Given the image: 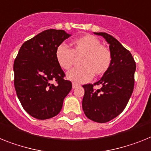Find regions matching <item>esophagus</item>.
<instances>
[{
  "label": "esophagus",
  "instance_id": "1",
  "mask_svg": "<svg viewBox=\"0 0 151 151\" xmlns=\"http://www.w3.org/2000/svg\"><path fill=\"white\" fill-rule=\"evenodd\" d=\"M78 87V84H76V83H73V85H72V87H73V89H75L77 87Z\"/></svg>",
  "mask_w": 151,
  "mask_h": 151
}]
</instances>
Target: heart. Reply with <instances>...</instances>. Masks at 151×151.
<instances>
[{"label":"heart","mask_w":151,"mask_h":151,"mask_svg":"<svg viewBox=\"0 0 151 151\" xmlns=\"http://www.w3.org/2000/svg\"><path fill=\"white\" fill-rule=\"evenodd\" d=\"M71 46L70 50L66 44H60L55 51V58L62 69L69 70L73 64L75 57L82 56L80 60L81 67L70 70L66 75L67 79L73 83L89 82L93 74L103 75L111 67V50L101 45V41L93 35H87L75 39Z\"/></svg>","instance_id":"heart-1"}]
</instances>
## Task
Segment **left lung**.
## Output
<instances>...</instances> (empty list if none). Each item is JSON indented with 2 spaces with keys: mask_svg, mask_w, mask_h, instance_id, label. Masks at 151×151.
<instances>
[{
  "mask_svg": "<svg viewBox=\"0 0 151 151\" xmlns=\"http://www.w3.org/2000/svg\"><path fill=\"white\" fill-rule=\"evenodd\" d=\"M109 44L111 65L100 81L83 85L82 107L86 116L97 123H106L118 116L126 107L134 87L136 63L132 54L118 40L107 33H94ZM100 85V89L93 86Z\"/></svg>",
  "mask_w": 151,
  "mask_h": 151,
  "instance_id": "left-lung-1",
  "label": "left lung"
}]
</instances>
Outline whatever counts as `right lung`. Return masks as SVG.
Segmentation results:
<instances>
[{
  "instance_id": "add662e5",
  "label": "right lung",
  "mask_w": 151,
  "mask_h": 151,
  "mask_svg": "<svg viewBox=\"0 0 151 151\" xmlns=\"http://www.w3.org/2000/svg\"><path fill=\"white\" fill-rule=\"evenodd\" d=\"M69 37L63 30L49 29L27 40L19 50L14 63V87L23 108L35 118L58 115L71 90V82L64 79L55 58L57 47Z\"/></svg>"
}]
</instances>
